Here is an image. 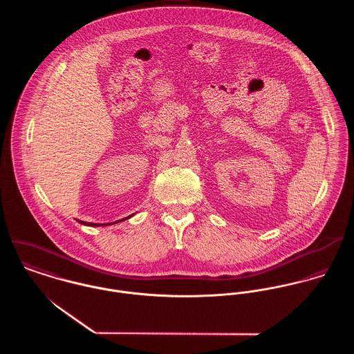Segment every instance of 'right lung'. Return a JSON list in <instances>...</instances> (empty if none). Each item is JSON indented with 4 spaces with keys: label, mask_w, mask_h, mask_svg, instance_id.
Wrapping results in <instances>:
<instances>
[{
    "label": "right lung",
    "mask_w": 354,
    "mask_h": 354,
    "mask_svg": "<svg viewBox=\"0 0 354 354\" xmlns=\"http://www.w3.org/2000/svg\"><path fill=\"white\" fill-rule=\"evenodd\" d=\"M132 215H133V214H132ZM132 215H129V216H127V218H124V219H121V221H125V219L131 218ZM77 222H80L82 225H86V226H107V225H113V223L120 222V221H115V222H113V223H91V222H84V221H79V219H77Z\"/></svg>",
    "instance_id": "right-lung-1"
}]
</instances>
